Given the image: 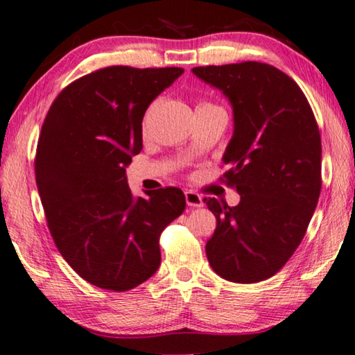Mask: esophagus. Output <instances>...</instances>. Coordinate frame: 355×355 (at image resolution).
Here are the masks:
<instances>
[{"label": "esophagus", "instance_id": "34e87169", "mask_svg": "<svg viewBox=\"0 0 355 355\" xmlns=\"http://www.w3.org/2000/svg\"><path fill=\"white\" fill-rule=\"evenodd\" d=\"M186 202L190 208H200L203 207V198L202 195H198L193 190H186Z\"/></svg>", "mask_w": 355, "mask_h": 355}]
</instances>
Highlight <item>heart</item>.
<instances>
[{"label":"heart","mask_w":355,"mask_h":355,"mask_svg":"<svg viewBox=\"0 0 355 355\" xmlns=\"http://www.w3.org/2000/svg\"><path fill=\"white\" fill-rule=\"evenodd\" d=\"M211 109H219V107L209 104V102H200L197 107V110H211Z\"/></svg>","instance_id":"1"}]
</instances>
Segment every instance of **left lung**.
Instances as JSON below:
<instances>
[{
    "label": "left lung",
    "mask_w": 355,
    "mask_h": 355,
    "mask_svg": "<svg viewBox=\"0 0 355 355\" xmlns=\"http://www.w3.org/2000/svg\"><path fill=\"white\" fill-rule=\"evenodd\" d=\"M205 83L227 97L234 136L223 162L237 207L203 198L216 216L208 263L235 284L275 275L304 239L322 189L320 132L304 92L263 62L195 67Z\"/></svg>",
    "instance_id": "obj_1"
}]
</instances>
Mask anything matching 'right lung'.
<instances>
[{
	"label": "right lung",
	"instance_id": "1",
	"mask_svg": "<svg viewBox=\"0 0 355 355\" xmlns=\"http://www.w3.org/2000/svg\"><path fill=\"white\" fill-rule=\"evenodd\" d=\"M182 73L105 67L60 91L44 118L35 178L49 232L71 269L99 288L126 291L150 279L163 229L186 208L181 189L142 198L126 181L147 107Z\"/></svg>",
	"mask_w": 355,
	"mask_h": 355
}]
</instances>
